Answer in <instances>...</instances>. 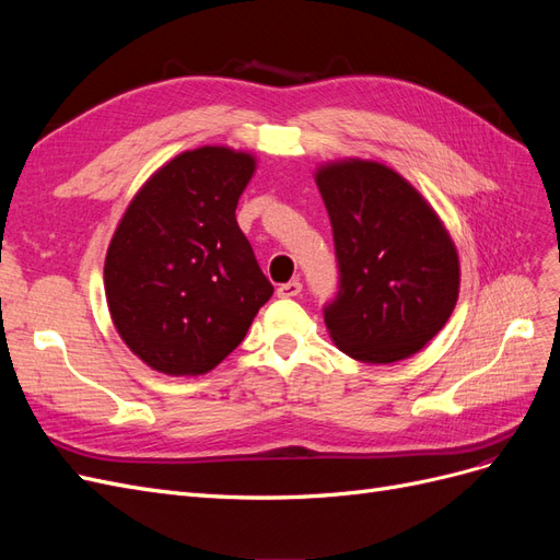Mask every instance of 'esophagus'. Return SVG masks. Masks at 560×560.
Returning <instances> with one entry per match:
<instances>
[{
  "label": "esophagus",
  "mask_w": 560,
  "mask_h": 560,
  "mask_svg": "<svg viewBox=\"0 0 560 560\" xmlns=\"http://www.w3.org/2000/svg\"><path fill=\"white\" fill-rule=\"evenodd\" d=\"M303 290V284L299 280H292V282H284L278 287V296L280 299H292V296H299Z\"/></svg>",
  "instance_id": "esophagus-1"
}]
</instances>
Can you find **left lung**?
Instances as JSON below:
<instances>
[{
  "instance_id": "left-lung-1",
  "label": "left lung",
  "mask_w": 560,
  "mask_h": 560,
  "mask_svg": "<svg viewBox=\"0 0 560 560\" xmlns=\"http://www.w3.org/2000/svg\"><path fill=\"white\" fill-rule=\"evenodd\" d=\"M341 284L325 306L336 348L393 364L425 348L460 292V261L442 219L393 167L346 159L317 167Z\"/></svg>"
}]
</instances>
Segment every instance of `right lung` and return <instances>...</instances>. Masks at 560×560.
I'll return each instance as SVG.
<instances>
[{
  "mask_svg": "<svg viewBox=\"0 0 560 560\" xmlns=\"http://www.w3.org/2000/svg\"><path fill=\"white\" fill-rule=\"evenodd\" d=\"M257 159L198 147L161 165L135 194L105 259L114 327L167 376H200L241 346L273 296L235 222Z\"/></svg>",
  "mask_w": 560,
  "mask_h": 560,
  "instance_id": "obj_1",
  "label": "right lung"
}]
</instances>
